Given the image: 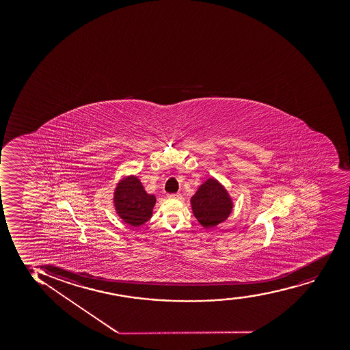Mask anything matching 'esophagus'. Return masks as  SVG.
Instances as JSON below:
<instances>
[{
    "label": "esophagus",
    "mask_w": 350,
    "mask_h": 350,
    "mask_svg": "<svg viewBox=\"0 0 350 350\" xmlns=\"http://www.w3.org/2000/svg\"><path fill=\"white\" fill-rule=\"evenodd\" d=\"M169 198H181V193H169Z\"/></svg>",
    "instance_id": "34e87169"
}]
</instances>
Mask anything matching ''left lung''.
Here are the masks:
<instances>
[{
	"instance_id": "obj_1",
	"label": "left lung",
	"mask_w": 350,
	"mask_h": 350,
	"mask_svg": "<svg viewBox=\"0 0 350 350\" xmlns=\"http://www.w3.org/2000/svg\"><path fill=\"white\" fill-rule=\"evenodd\" d=\"M195 217L204 228H213L229 217L232 203L224 188L216 180H208L191 197Z\"/></svg>"
}]
</instances>
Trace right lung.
Instances as JSON below:
<instances>
[{"mask_svg":"<svg viewBox=\"0 0 350 350\" xmlns=\"http://www.w3.org/2000/svg\"><path fill=\"white\" fill-rule=\"evenodd\" d=\"M114 204L124 221L137 226L152 217L155 196L146 193L137 177L131 176L118 185L114 193Z\"/></svg>","mask_w":350,"mask_h":350,"instance_id":"add662e5","label":"right lung"}]
</instances>
